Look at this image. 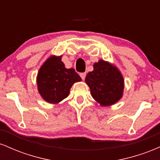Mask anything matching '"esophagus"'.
Listing matches in <instances>:
<instances>
[{
  "label": "esophagus",
  "mask_w": 160,
  "mask_h": 160,
  "mask_svg": "<svg viewBox=\"0 0 160 160\" xmlns=\"http://www.w3.org/2000/svg\"><path fill=\"white\" fill-rule=\"evenodd\" d=\"M86 75V73H81V74H80V77H81V78H82V80H85Z\"/></svg>",
  "instance_id": "obj_1"
}]
</instances>
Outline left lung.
Wrapping results in <instances>:
<instances>
[{"label": "left lung", "mask_w": 160, "mask_h": 160, "mask_svg": "<svg viewBox=\"0 0 160 160\" xmlns=\"http://www.w3.org/2000/svg\"><path fill=\"white\" fill-rule=\"evenodd\" d=\"M85 81L92 98L102 107L116 104L123 95L122 74L115 65L103 59L93 65V71L88 73Z\"/></svg>", "instance_id": "8db88e82"}]
</instances>
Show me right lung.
I'll return each instance as SVG.
<instances>
[{"instance_id":"obj_1","label":"right lung","mask_w":160,"mask_h":160,"mask_svg":"<svg viewBox=\"0 0 160 160\" xmlns=\"http://www.w3.org/2000/svg\"><path fill=\"white\" fill-rule=\"evenodd\" d=\"M62 56H49L37 76L38 92L50 104H58L67 98L73 84L82 80L74 68H66Z\"/></svg>"}]
</instances>
